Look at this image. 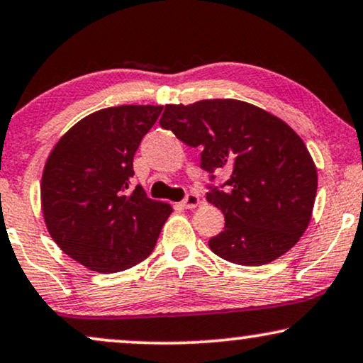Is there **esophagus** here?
<instances>
[{
    "label": "esophagus",
    "mask_w": 363,
    "mask_h": 363,
    "mask_svg": "<svg viewBox=\"0 0 363 363\" xmlns=\"http://www.w3.org/2000/svg\"><path fill=\"white\" fill-rule=\"evenodd\" d=\"M181 204L184 209H194V207L199 204V196H197L196 192H187Z\"/></svg>",
    "instance_id": "34e87169"
}]
</instances>
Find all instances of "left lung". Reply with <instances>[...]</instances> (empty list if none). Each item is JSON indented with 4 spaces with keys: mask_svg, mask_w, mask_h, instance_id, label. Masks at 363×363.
I'll list each match as a JSON object with an SVG mask.
<instances>
[{
    "mask_svg": "<svg viewBox=\"0 0 363 363\" xmlns=\"http://www.w3.org/2000/svg\"><path fill=\"white\" fill-rule=\"evenodd\" d=\"M159 124L179 141L201 147L211 174L207 201L225 216L209 239L216 255L239 265H264L298 242L312 217L317 169L291 125L238 99L167 104ZM230 174L219 186L215 172Z\"/></svg>",
    "mask_w": 363,
    "mask_h": 363,
    "instance_id": "1",
    "label": "left lung"
}]
</instances>
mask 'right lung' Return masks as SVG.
<instances>
[{
  "instance_id": "right-lung-1",
  "label": "right lung",
  "mask_w": 363,
  "mask_h": 363,
  "mask_svg": "<svg viewBox=\"0 0 363 363\" xmlns=\"http://www.w3.org/2000/svg\"><path fill=\"white\" fill-rule=\"evenodd\" d=\"M162 106H116L81 119L48 157L43 214L62 252L96 272H119L152 252L172 207L133 189L134 154Z\"/></svg>"
}]
</instances>
